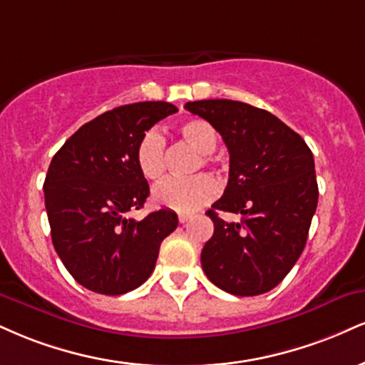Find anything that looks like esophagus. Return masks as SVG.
<instances>
[{
  "mask_svg": "<svg viewBox=\"0 0 365 365\" xmlns=\"http://www.w3.org/2000/svg\"><path fill=\"white\" fill-rule=\"evenodd\" d=\"M190 217H192L190 214H178V221L182 222V225H185V222H187Z\"/></svg>",
  "mask_w": 365,
  "mask_h": 365,
  "instance_id": "1",
  "label": "esophagus"
}]
</instances>
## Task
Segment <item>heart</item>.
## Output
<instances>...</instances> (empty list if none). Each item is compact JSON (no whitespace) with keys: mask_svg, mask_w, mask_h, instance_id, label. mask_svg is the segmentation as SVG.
<instances>
[{"mask_svg":"<svg viewBox=\"0 0 365 365\" xmlns=\"http://www.w3.org/2000/svg\"><path fill=\"white\" fill-rule=\"evenodd\" d=\"M177 133L188 146L199 153L194 170L200 165L212 163V151L217 146V130L204 118L192 117L180 122ZM135 166L139 173L149 182L163 178L165 163V138L158 129H148L140 135L134 153ZM217 182L209 175H194L188 178H170L160 183L153 190V200L160 207L175 210V212L190 214L207 205L217 195Z\"/></svg>","mask_w":365,"mask_h":365,"instance_id":"1","label":"heart"}]
</instances>
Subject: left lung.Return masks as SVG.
Masks as SVG:
<instances>
[{
    "label": "left lung",
    "mask_w": 365,
    "mask_h": 365,
    "mask_svg": "<svg viewBox=\"0 0 365 365\" xmlns=\"http://www.w3.org/2000/svg\"><path fill=\"white\" fill-rule=\"evenodd\" d=\"M185 108L210 122L230 151L227 187L205 212L214 235L202 250V269L235 296L269 292L306 247L318 205L313 153L274 113L248 103L199 100ZM217 210L244 219L226 223Z\"/></svg>",
    "instance_id": "obj_1"
}]
</instances>
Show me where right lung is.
Segmentation results:
<instances>
[{
	"label": "right lung",
	"instance_id": "1",
	"mask_svg": "<svg viewBox=\"0 0 365 365\" xmlns=\"http://www.w3.org/2000/svg\"><path fill=\"white\" fill-rule=\"evenodd\" d=\"M178 108L139 102L81 125L52 158L43 182L52 245L78 284L107 296L134 291L156 265L161 241L178 226L173 210L127 217L149 195L135 166L140 135Z\"/></svg>",
	"mask_w": 365,
	"mask_h": 365
}]
</instances>
